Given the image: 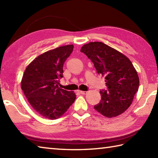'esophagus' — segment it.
Listing matches in <instances>:
<instances>
[{
  "instance_id": "34e87169",
  "label": "esophagus",
  "mask_w": 158,
  "mask_h": 158,
  "mask_svg": "<svg viewBox=\"0 0 158 158\" xmlns=\"http://www.w3.org/2000/svg\"><path fill=\"white\" fill-rule=\"evenodd\" d=\"M79 93L80 94H86L88 92H87V91H81V90H79Z\"/></svg>"
}]
</instances>
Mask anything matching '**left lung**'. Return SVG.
I'll return each mask as SVG.
<instances>
[{"label": "left lung", "instance_id": "left-lung-1", "mask_svg": "<svg viewBox=\"0 0 158 158\" xmlns=\"http://www.w3.org/2000/svg\"><path fill=\"white\" fill-rule=\"evenodd\" d=\"M93 63L97 73L105 76L107 90H101V101L94 108L107 117L124 113L132 104L139 88V77L131 61L124 54L102 42H90L81 48Z\"/></svg>", "mask_w": 158, "mask_h": 158}]
</instances>
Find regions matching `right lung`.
I'll return each mask as SVG.
<instances>
[{
	"mask_svg": "<svg viewBox=\"0 0 158 158\" xmlns=\"http://www.w3.org/2000/svg\"><path fill=\"white\" fill-rule=\"evenodd\" d=\"M73 48V45H67L48 51L25 70L22 90L32 108L45 118H59L76 99L73 92L59 87V79L64 77L63 66Z\"/></svg>",
	"mask_w": 158,
	"mask_h": 158,
	"instance_id": "1",
	"label": "right lung"
}]
</instances>
